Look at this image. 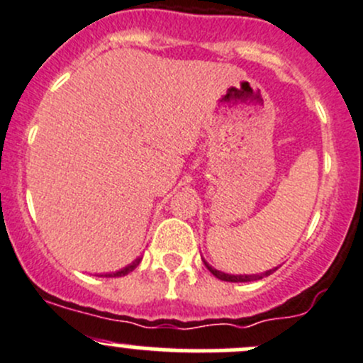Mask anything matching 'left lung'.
Masks as SVG:
<instances>
[{"instance_id":"obj_1","label":"left lung","mask_w":363,"mask_h":363,"mask_svg":"<svg viewBox=\"0 0 363 363\" xmlns=\"http://www.w3.org/2000/svg\"><path fill=\"white\" fill-rule=\"evenodd\" d=\"M205 265H206V269H208L215 277L220 279V281H227V282H250V281H257V279H264V277L270 276V274H274L277 270V267H276V269L267 270V272L260 274V276H258V274H253V276H233V274H225V272H220V270L213 269V267L206 264V262H205Z\"/></svg>"}]
</instances>
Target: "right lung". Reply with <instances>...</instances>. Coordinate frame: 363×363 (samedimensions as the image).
I'll return each instance as SVG.
<instances>
[{
  "instance_id": "right-lung-1",
  "label": "right lung",
  "mask_w": 363,
  "mask_h": 363,
  "mask_svg": "<svg viewBox=\"0 0 363 363\" xmlns=\"http://www.w3.org/2000/svg\"><path fill=\"white\" fill-rule=\"evenodd\" d=\"M139 262H141V258H136V260L133 262V264L130 265H127V267H123V269H121V270H117V272H111V274H105V277H122V276H127V274L129 272H133L134 269H136V267L139 265Z\"/></svg>"
}]
</instances>
